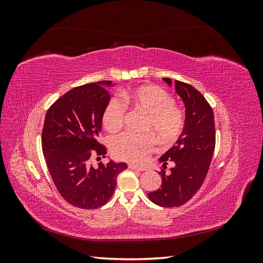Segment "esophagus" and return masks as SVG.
Returning <instances> with one entry per match:
<instances>
[{
  "label": "esophagus",
  "instance_id": "34e87169",
  "mask_svg": "<svg viewBox=\"0 0 263 263\" xmlns=\"http://www.w3.org/2000/svg\"><path fill=\"white\" fill-rule=\"evenodd\" d=\"M128 168L130 170H137V171H145L146 170L145 168H140V166H137V165H135V164H128Z\"/></svg>",
  "mask_w": 263,
  "mask_h": 263
}]
</instances>
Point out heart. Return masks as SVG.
Masks as SVG:
<instances>
[{
    "label": "heart",
    "mask_w": 263,
    "mask_h": 263,
    "mask_svg": "<svg viewBox=\"0 0 263 263\" xmlns=\"http://www.w3.org/2000/svg\"><path fill=\"white\" fill-rule=\"evenodd\" d=\"M123 99L132 102L147 114L144 129L154 133L162 144L176 140L183 132L185 115L174 104L172 95L155 84L141 85L133 91L123 93ZM126 106L116 97L110 98L103 109L102 124L109 133L119 130L124 125ZM156 148V140L150 134L136 135L124 133L110 141V150L119 160L133 163H144Z\"/></svg>",
    "instance_id": "obj_1"
}]
</instances>
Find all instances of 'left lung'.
<instances>
[{
  "mask_svg": "<svg viewBox=\"0 0 263 263\" xmlns=\"http://www.w3.org/2000/svg\"><path fill=\"white\" fill-rule=\"evenodd\" d=\"M171 85L170 78H163ZM176 91L184 102L185 125L176 145L159 159L163 169L174 163L169 173L160 172L161 187L148 193L151 202L162 208H178L192 198L208 176L215 149L214 113L209 102L195 87L176 80Z\"/></svg>",
  "mask_w": 263,
  "mask_h": 263,
  "instance_id": "1",
  "label": "left lung"
}]
</instances>
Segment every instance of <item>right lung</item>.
I'll return each mask as SVG.
<instances>
[{
	"label": "right lung",
	"mask_w": 263,
	"mask_h": 263,
	"mask_svg": "<svg viewBox=\"0 0 263 263\" xmlns=\"http://www.w3.org/2000/svg\"><path fill=\"white\" fill-rule=\"evenodd\" d=\"M100 81L77 86L48 108L42 134V147L52 181L60 195L79 209L94 210L112 197L117 176L127 169L125 162H100L91 157H105L106 148L98 141L102 114L110 99Z\"/></svg>",
	"instance_id": "right-lung-1"
}]
</instances>
